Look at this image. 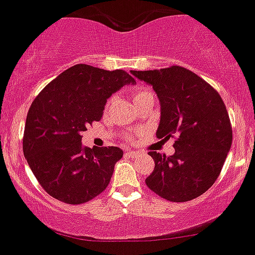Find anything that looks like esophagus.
<instances>
[{
	"instance_id": "1",
	"label": "esophagus",
	"mask_w": 255,
	"mask_h": 255,
	"mask_svg": "<svg viewBox=\"0 0 255 255\" xmlns=\"http://www.w3.org/2000/svg\"><path fill=\"white\" fill-rule=\"evenodd\" d=\"M126 154H127L128 156H130V158H138V156H141V155H142V152L134 151V150H130V151L126 152Z\"/></svg>"
}]
</instances>
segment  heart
I'll return each mask as SVG.
<instances>
[{
	"label": "heart",
	"instance_id": "1",
	"mask_svg": "<svg viewBox=\"0 0 255 255\" xmlns=\"http://www.w3.org/2000/svg\"><path fill=\"white\" fill-rule=\"evenodd\" d=\"M150 95H151V92H150L147 88L137 87L136 90L133 91V101L140 100V99H143V97H146V96H150Z\"/></svg>",
	"mask_w": 255,
	"mask_h": 255
}]
</instances>
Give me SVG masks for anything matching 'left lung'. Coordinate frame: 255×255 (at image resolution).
Listing matches in <instances>:
<instances>
[{
	"mask_svg": "<svg viewBox=\"0 0 255 255\" xmlns=\"http://www.w3.org/2000/svg\"><path fill=\"white\" fill-rule=\"evenodd\" d=\"M130 73L158 95L156 137H176L173 155L149 152L155 168L146 185L174 203L198 198L216 182L231 147L232 128L225 103L209 83L182 66Z\"/></svg>",
	"mask_w": 255,
	"mask_h": 255,
	"instance_id": "left-lung-1",
	"label": "left lung"
}]
</instances>
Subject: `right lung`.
I'll list each match as a JSON object with an SVG mask.
<instances>
[{
  "label": "right lung",
  "mask_w": 255,
  "mask_h": 255,
  "mask_svg": "<svg viewBox=\"0 0 255 255\" xmlns=\"http://www.w3.org/2000/svg\"><path fill=\"white\" fill-rule=\"evenodd\" d=\"M129 83L136 81L125 70L77 64L35 97L26 115L23 151L39 185L52 198L82 204L108 187L123 150L85 147L81 133L100 121L106 100Z\"/></svg>",
  "instance_id": "1"
}]
</instances>
